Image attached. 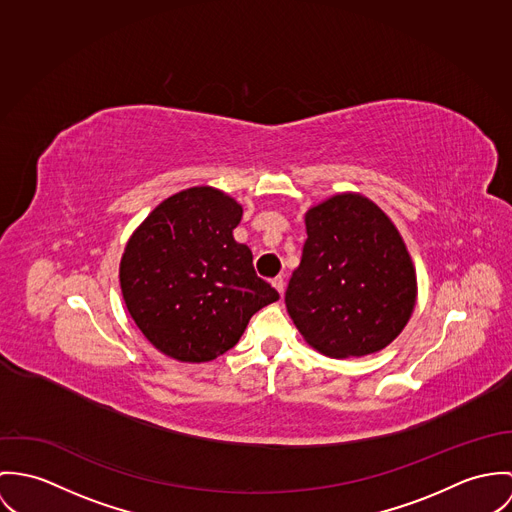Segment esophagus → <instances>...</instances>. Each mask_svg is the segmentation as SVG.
Listing matches in <instances>:
<instances>
[{"label":"esophagus","mask_w":512,"mask_h":512,"mask_svg":"<svg viewBox=\"0 0 512 512\" xmlns=\"http://www.w3.org/2000/svg\"><path fill=\"white\" fill-rule=\"evenodd\" d=\"M273 286H275V288H277V290H279V292H281V294H283V292H284L283 277H275V279H273Z\"/></svg>","instance_id":"esophagus-1"}]
</instances>
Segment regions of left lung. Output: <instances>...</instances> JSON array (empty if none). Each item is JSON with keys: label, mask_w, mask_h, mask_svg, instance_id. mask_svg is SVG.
<instances>
[{"label": "left lung", "mask_w": 512, "mask_h": 512, "mask_svg": "<svg viewBox=\"0 0 512 512\" xmlns=\"http://www.w3.org/2000/svg\"><path fill=\"white\" fill-rule=\"evenodd\" d=\"M308 239L284 294L298 332L328 357L381 351L406 326L416 275L385 212L359 194H338L306 214Z\"/></svg>", "instance_id": "obj_1"}]
</instances>
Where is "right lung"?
<instances>
[{
  "label": "right lung",
  "instance_id": "add662e5",
  "mask_svg": "<svg viewBox=\"0 0 512 512\" xmlns=\"http://www.w3.org/2000/svg\"><path fill=\"white\" fill-rule=\"evenodd\" d=\"M241 206L210 186L159 204L131 235L119 267L125 306L159 351L212 361L231 349L251 316L279 300L257 277L253 253L233 239Z\"/></svg>",
  "mask_w": 512,
  "mask_h": 512
}]
</instances>
